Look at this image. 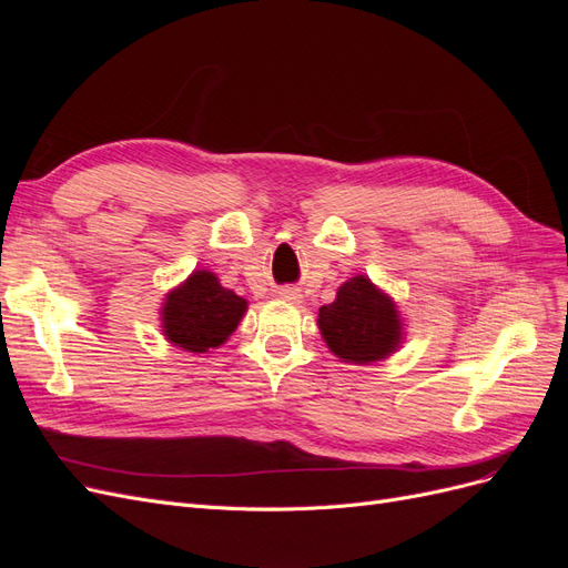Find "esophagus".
Segmentation results:
<instances>
[{
  "label": "esophagus",
  "mask_w": 568,
  "mask_h": 568,
  "mask_svg": "<svg viewBox=\"0 0 568 568\" xmlns=\"http://www.w3.org/2000/svg\"><path fill=\"white\" fill-rule=\"evenodd\" d=\"M280 294H282L284 298H288V301H296V298H298V294H296V291H291V288H282V291H280Z\"/></svg>",
  "instance_id": "esophagus-1"
}]
</instances>
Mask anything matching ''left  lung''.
Instances as JSON below:
<instances>
[{
  "instance_id": "1",
  "label": "left lung",
  "mask_w": 568,
  "mask_h": 568,
  "mask_svg": "<svg viewBox=\"0 0 568 568\" xmlns=\"http://www.w3.org/2000/svg\"><path fill=\"white\" fill-rule=\"evenodd\" d=\"M317 326L326 348L351 365L382 363L405 341L398 305L367 274L338 286L334 303L320 307Z\"/></svg>"
}]
</instances>
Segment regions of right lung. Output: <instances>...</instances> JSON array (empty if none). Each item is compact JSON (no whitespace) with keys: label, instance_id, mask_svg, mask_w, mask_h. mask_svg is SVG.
Listing matches in <instances>:
<instances>
[{"label":"right lung","instance_id":"obj_1","mask_svg":"<svg viewBox=\"0 0 568 568\" xmlns=\"http://www.w3.org/2000/svg\"><path fill=\"white\" fill-rule=\"evenodd\" d=\"M248 311L246 298L225 288L211 270H194L161 303V332L186 353H209L225 343Z\"/></svg>","mask_w":568,"mask_h":568}]
</instances>
